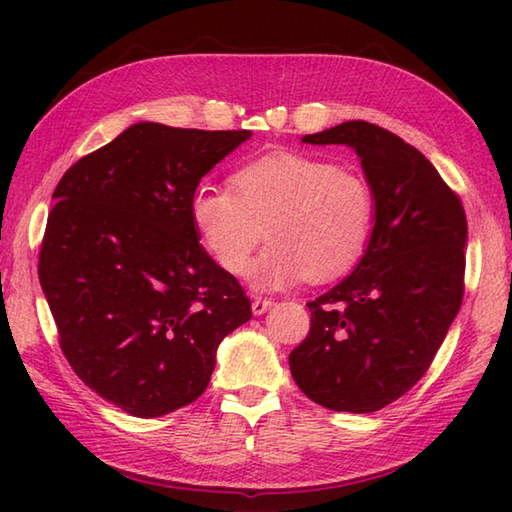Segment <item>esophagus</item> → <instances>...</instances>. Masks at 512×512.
Instances as JSON below:
<instances>
[{
  "label": "esophagus",
  "mask_w": 512,
  "mask_h": 512,
  "mask_svg": "<svg viewBox=\"0 0 512 512\" xmlns=\"http://www.w3.org/2000/svg\"><path fill=\"white\" fill-rule=\"evenodd\" d=\"M250 306H253V314H264L266 310H270V308L275 306V301L273 299H266V297H255Z\"/></svg>",
  "instance_id": "34e87169"
}]
</instances>
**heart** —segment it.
Here are the masks:
<instances>
[{
  "label": "heart",
  "instance_id": "heart-1",
  "mask_svg": "<svg viewBox=\"0 0 512 512\" xmlns=\"http://www.w3.org/2000/svg\"><path fill=\"white\" fill-rule=\"evenodd\" d=\"M189 209L206 253L235 277L248 270L266 228L273 244L253 268L255 286L266 290L347 275L376 224V195L363 173L292 151L244 162L228 189H195Z\"/></svg>",
  "mask_w": 512,
  "mask_h": 512
}]
</instances>
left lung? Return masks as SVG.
I'll return each instance as SVG.
<instances>
[{
  "label": "left lung",
  "instance_id": "left-lung-1",
  "mask_svg": "<svg viewBox=\"0 0 512 512\" xmlns=\"http://www.w3.org/2000/svg\"><path fill=\"white\" fill-rule=\"evenodd\" d=\"M301 140L356 151L376 224L354 273L308 301L310 332L290 352V372L317 405L372 413L427 374L462 306L466 213L424 154L374 123Z\"/></svg>",
  "mask_w": 512,
  "mask_h": 512
}]
</instances>
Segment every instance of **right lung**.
<instances>
[{
  "label": "right lung",
  "mask_w": 512,
  "mask_h": 512,
  "mask_svg": "<svg viewBox=\"0 0 512 512\" xmlns=\"http://www.w3.org/2000/svg\"><path fill=\"white\" fill-rule=\"evenodd\" d=\"M248 129L138 123L76 160L52 198L39 281L74 374L136 418L200 398L250 299L200 246L191 195Z\"/></svg>",
  "instance_id": "1"
}]
</instances>
